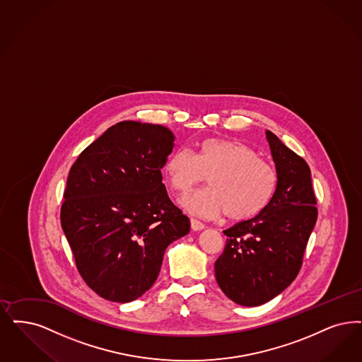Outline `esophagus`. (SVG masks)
Returning <instances> with one entry per match:
<instances>
[{
  "mask_svg": "<svg viewBox=\"0 0 362 362\" xmlns=\"http://www.w3.org/2000/svg\"><path fill=\"white\" fill-rule=\"evenodd\" d=\"M203 228H204V223H203V222H201L199 219L191 218V229H192V230L198 232V230H202Z\"/></svg>",
  "mask_w": 362,
  "mask_h": 362,
  "instance_id": "1",
  "label": "esophagus"
}]
</instances>
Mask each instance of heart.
Segmentation results:
<instances>
[{
  "label": "heart",
  "mask_w": 362,
  "mask_h": 362,
  "mask_svg": "<svg viewBox=\"0 0 362 362\" xmlns=\"http://www.w3.org/2000/svg\"><path fill=\"white\" fill-rule=\"evenodd\" d=\"M164 175L177 195H186L207 177L209 188L183 199L191 214L246 221L262 213L275 198L279 174L249 145L228 139H207L194 153L176 148L164 161Z\"/></svg>",
  "instance_id": "heart-1"
}]
</instances>
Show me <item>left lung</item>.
<instances>
[{"label":"left lung","mask_w":362,"mask_h":362,"mask_svg":"<svg viewBox=\"0 0 362 362\" xmlns=\"http://www.w3.org/2000/svg\"><path fill=\"white\" fill-rule=\"evenodd\" d=\"M267 139L279 174L275 198L259 216L223 230L226 245L214 267L219 288L246 307L269 302L295 280L318 218L308 164L272 132Z\"/></svg>","instance_id":"obj_1"}]
</instances>
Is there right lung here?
I'll return each instance as SVG.
<instances>
[{
    "instance_id": "obj_1",
    "label": "right lung",
    "mask_w": 362,
    "mask_h": 362,
    "mask_svg": "<svg viewBox=\"0 0 362 362\" xmlns=\"http://www.w3.org/2000/svg\"><path fill=\"white\" fill-rule=\"evenodd\" d=\"M174 140L161 125L122 121L70 170L62 229L79 275L106 300L141 296L156 281L167 246L189 232V219L161 182Z\"/></svg>"
}]
</instances>
